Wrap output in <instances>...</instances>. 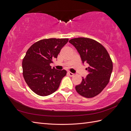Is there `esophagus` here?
<instances>
[{
    "mask_svg": "<svg viewBox=\"0 0 131 131\" xmlns=\"http://www.w3.org/2000/svg\"><path fill=\"white\" fill-rule=\"evenodd\" d=\"M68 75H69L70 77H73V76H74V74L72 73V72H68Z\"/></svg>",
    "mask_w": 131,
    "mask_h": 131,
    "instance_id": "1",
    "label": "esophagus"
}]
</instances>
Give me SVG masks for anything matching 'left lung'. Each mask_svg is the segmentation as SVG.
Here are the masks:
<instances>
[{
  "label": "left lung",
  "instance_id": "obj_1",
  "mask_svg": "<svg viewBox=\"0 0 131 131\" xmlns=\"http://www.w3.org/2000/svg\"><path fill=\"white\" fill-rule=\"evenodd\" d=\"M69 42L80 54L82 63H88L89 74L82 78L80 84L75 86L77 92L86 98L100 94L109 81L113 71V62L105 47L92 39L77 38Z\"/></svg>",
  "mask_w": 131,
  "mask_h": 131
}]
</instances>
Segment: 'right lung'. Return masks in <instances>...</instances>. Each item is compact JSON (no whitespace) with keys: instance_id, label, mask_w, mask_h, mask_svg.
<instances>
[{"instance_id":"right-lung-1","label":"right lung","mask_w":131,"mask_h":131,"mask_svg":"<svg viewBox=\"0 0 131 131\" xmlns=\"http://www.w3.org/2000/svg\"><path fill=\"white\" fill-rule=\"evenodd\" d=\"M69 39H45L31 45L22 61L23 75L27 84L34 93L46 96L59 88L66 70L51 68L50 63L57 58Z\"/></svg>"}]
</instances>
